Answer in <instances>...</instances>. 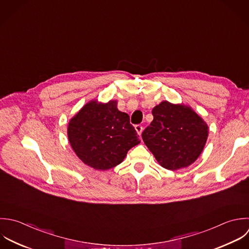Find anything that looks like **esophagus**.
Returning <instances> with one entry per match:
<instances>
[{"mask_svg":"<svg viewBox=\"0 0 249 249\" xmlns=\"http://www.w3.org/2000/svg\"><path fill=\"white\" fill-rule=\"evenodd\" d=\"M135 129H136L137 133L141 136V134H142V126L141 124H138V125L135 126Z\"/></svg>","mask_w":249,"mask_h":249,"instance_id":"34e87169","label":"esophagus"}]
</instances>
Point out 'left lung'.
<instances>
[{"mask_svg": "<svg viewBox=\"0 0 249 249\" xmlns=\"http://www.w3.org/2000/svg\"><path fill=\"white\" fill-rule=\"evenodd\" d=\"M152 114L142 137L158 163L171 171L194 163L208 140L207 123L190 107L168 101L156 106Z\"/></svg>", "mask_w": 249, "mask_h": 249, "instance_id": "left-lung-1", "label": "left lung"}]
</instances>
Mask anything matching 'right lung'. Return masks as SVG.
Returning <instances> with one entry per match:
<instances>
[{"label":"right lung","mask_w":249,"mask_h":249,"mask_svg":"<svg viewBox=\"0 0 249 249\" xmlns=\"http://www.w3.org/2000/svg\"><path fill=\"white\" fill-rule=\"evenodd\" d=\"M68 138L84 164L102 171L119 165L128 150L140 143L129 115L118 110L116 101L87 103L70 120Z\"/></svg>","instance_id":"obj_1"}]
</instances>
